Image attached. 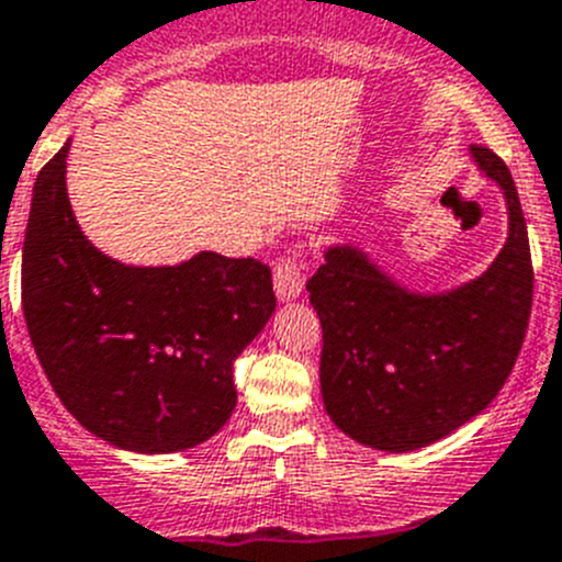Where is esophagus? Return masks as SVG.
<instances>
[{
    "instance_id": "1",
    "label": "esophagus",
    "mask_w": 562,
    "mask_h": 562,
    "mask_svg": "<svg viewBox=\"0 0 562 562\" xmlns=\"http://www.w3.org/2000/svg\"><path fill=\"white\" fill-rule=\"evenodd\" d=\"M302 288H305V271L300 260H282L274 269V291L280 302L300 300Z\"/></svg>"
}]
</instances>
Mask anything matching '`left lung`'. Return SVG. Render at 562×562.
<instances>
[{
  "label": "left lung",
  "instance_id": "8db88e82",
  "mask_svg": "<svg viewBox=\"0 0 562 562\" xmlns=\"http://www.w3.org/2000/svg\"><path fill=\"white\" fill-rule=\"evenodd\" d=\"M470 159L502 187L509 215L507 244L476 280L412 291L356 244L327 246L307 280L327 414L378 451H417L484 412L527 336L535 277L518 190L490 148L473 145Z\"/></svg>",
  "mask_w": 562,
  "mask_h": 562
}]
</instances>
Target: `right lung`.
<instances>
[{
    "label": "right lung",
    "mask_w": 562,
    "mask_h": 562,
    "mask_svg": "<svg viewBox=\"0 0 562 562\" xmlns=\"http://www.w3.org/2000/svg\"><path fill=\"white\" fill-rule=\"evenodd\" d=\"M69 143L33 187L22 307L44 375L86 431L134 453L195 448L237 403L235 358L274 313L271 269L199 251L125 266L80 232Z\"/></svg>",
    "instance_id": "add662e5"
}]
</instances>
